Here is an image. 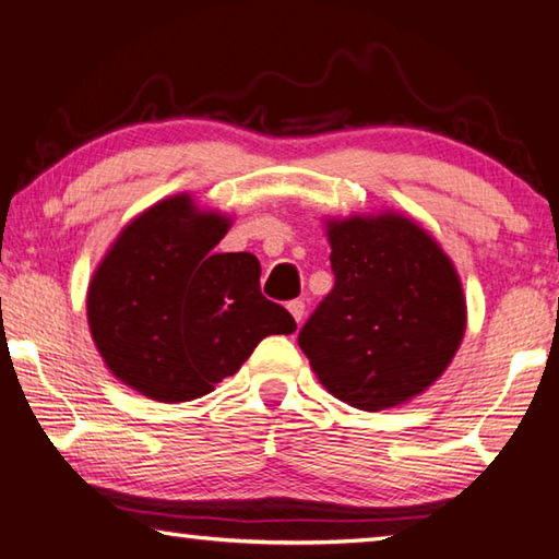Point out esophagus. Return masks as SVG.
<instances>
[{
  "label": "esophagus",
  "instance_id": "1",
  "mask_svg": "<svg viewBox=\"0 0 559 559\" xmlns=\"http://www.w3.org/2000/svg\"><path fill=\"white\" fill-rule=\"evenodd\" d=\"M288 310H290V316L296 318V323L300 325L302 316H306V302H302V300H290V302H288Z\"/></svg>",
  "mask_w": 559,
  "mask_h": 559
}]
</instances>
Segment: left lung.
<instances>
[{"label": "left lung", "mask_w": 559, "mask_h": 559, "mask_svg": "<svg viewBox=\"0 0 559 559\" xmlns=\"http://www.w3.org/2000/svg\"><path fill=\"white\" fill-rule=\"evenodd\" d=\"M335 286L298 333L318 380L340 402L377 412L427 390L466 330L447 253L396 214L328 224Z\"/></svg>", "instance_id": "1"}]
</instances>
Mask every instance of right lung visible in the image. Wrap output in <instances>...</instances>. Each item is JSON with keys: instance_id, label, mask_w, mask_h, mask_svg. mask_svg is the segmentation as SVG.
<instances>
[{"instance_id": "add662e5", "label": "right lung", "mask_w": 559, "mask_h": 559, "mask_svg": "<svg viewBox=\"0 0 559 559\" xmlns=\"http://www.w3.org/2000/svg\"><path fill=\"white\" fill-rule=\"evenodd\" d=\"M229 219L187 194L132 219L88 286V325L108 370L150 400H200L266 335L296 320L261 293L253 253H214Z\"/></svg>"}]
</instances>
